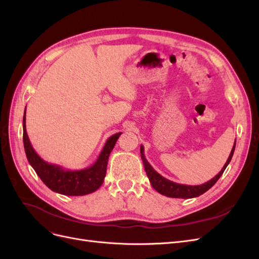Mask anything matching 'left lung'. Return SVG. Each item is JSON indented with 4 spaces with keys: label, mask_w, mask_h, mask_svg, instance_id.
I'll return each mask as SVG.
<instances>
[{
    "label": "left lung",
    "mask_w": 259,
    "mask_h": 259,
    "mask_svg": "<svg viewBox=\"0 0 259 259\" xmlns=\"http://www.w3.org/2000/svg\"><path fill=\"white\" fill-rule=\"evenodd\" d=\"M234 148H236V140H234V145H233L232 150L229 154V158H228V160H227V162L225 163V165L222 168V170L219 171V173L214 178H211L205 184L198 185V186H188V185L177 184V183L171 182V180H168L165 177H163L162 175H160L158 171L153 169V167L147 161L146 156L144 154V146L143 145L140 146V155H142L146 174H147L149 180H150L151 186L154 188L156 191H158L161 194H163V195H166V197H168V198L190 199V198L199 197V195L206 192L208 189H210V188L216 184L217 180L221 178V176L223 175L226 167L228 166V164L230 163V161L232 159L233 152H234Z\"/></svg>",
    "instance_id": "left-lung-1"
}]
</instances>
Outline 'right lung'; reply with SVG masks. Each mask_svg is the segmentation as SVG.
Masks as SVG:
<instances>
[{
  "label": "right lung",
  "instance_id": "add662e5",
  "mask_svg": "<svg viewBox=\"0 0 259 259\" xmlns=\"http://www.w3.org/2000/svg\"><path fill=\"white\" fill-rule=\"evenodd\" d=\"M27 108V107H26ZM23 146L30 165L37 176L51 190L65 195H85L95 192L103 185L107 171L109 155L122 133H116L107 139V142L93 165L77 170L66 169L57 164L44 161L31 145L26 130V110L22 120Z\"/></svg>",
  "mask_w": 259,
  "mask_h": 259
}]
</instances>
